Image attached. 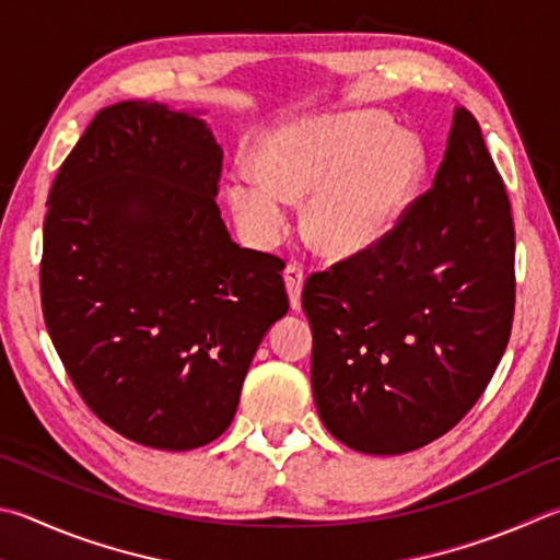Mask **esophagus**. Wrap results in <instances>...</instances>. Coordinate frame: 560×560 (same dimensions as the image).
Returning <instances> with one entry per match:
<instances>
[{"mask_svg": "<svg viewBox=\"0 0 560 560\" xmlns=\"http://www.w3.org/2000/svg\"><path fill=\"white\" fill-rule=\"evenodd\" d=\"M303 279H306V273H303V269L299 267V264H289V267L283 269V281H287V291H289V299H291V308H301Z\"/></svg>", "mask_w": 560, "mask_h": 560, "instance_id": "esophagus-1", "label": "esophagus"}]
</instances>
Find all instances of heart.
I'll return each mask as SVG.
<instances>
[{"instance_id": "heart-1", "label": "heart", "mask_w": 560, "mask_h": 560, "mask_svg": "<svg viewBox=\"0 0 560 560\" xmlns=\"http://www.w3.org/2000/svg\"><path fill=\"white\" fill-rule=\"evenodd\" d=\"M259 178L228 183L237 222L259 245L289 228L283 200H301L303 235L325 259L368 257L401 225L425 174L421 141L377 115L301 121L271 135L254 154Z\"/></svg>"}]
</instances>
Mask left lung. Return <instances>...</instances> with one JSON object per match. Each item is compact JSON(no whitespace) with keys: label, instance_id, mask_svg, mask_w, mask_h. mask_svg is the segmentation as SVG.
Returning a JSON list of instances; mask_svg holds the SVG:
<instances>
[{"label":"left lung","instance_id":"obj_1","mask_svg":"<svg viewBox=\"0 0 560 560\" xmlns=\"http://www.w3.org/2000/svg\"><path fill=\"white\" fill-rule=\"evenodd\" d=\"M514 289L510 198L480 125L457 107L433 186L394 235L303 287L325 429L370 455H401L448 433L502 360Z\"/></svg>","mask_w":560,"mask_h":560}]
</instances>
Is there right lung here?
Instances as JSON below:
<instances>
[{
    "mask_svg": "<svg viewBox=\"0 0 560 560\" xmlns=\"http://www.w3.org/2000/svg\"><path fill=\"white\" fill-rule=\"evenodd\" d=\"M222 151L159 103L100 109L48 192L40 308L100 421L159 451L215 441L289 311L283 261L230 240Z\"/></svg>",
    "mask_w": 560,
    "mask_h": 560,
    "instance_id": "obj_1",
    "label": "right lung"
}]
</instances>
